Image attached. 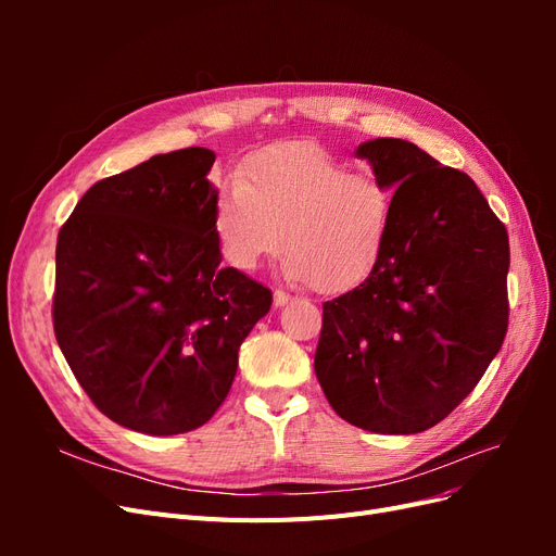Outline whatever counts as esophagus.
I'll return each instance as SVG.
<instances>
[{
  "label": "esophagus",
  "instance_id": "obj_1",
  "mask_svg": "<svg viewBox=\"0 0 556 556\" xmlns=\"http://www.w3.org/2000/svg\"><path fill=\"white\" fill-rule=\"evenodd\" d=\"M292 296L288 294V292H282V290H276L274 292V306L276 308H280V306H285V304H288V301H290Z\"/></svg>",
  "mask_w": 556,
  "mask_h": 556
}]
</instances>
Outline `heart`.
Here are the masks:
<instances>
[{
    "mask_svg": "<svg viewBox=\"0 0 556 556\" xmlns=\"http://www.w3.org/2000/svg\"><path fill=\"white\" fill-rule=\"evenodd\" d=\"M394 217L392 188L348 172L325 148L280 143L243 160L213 201V237L239 271L285 248L282 274L323 294H343L380 262Z\"/></svg>",
    "mask_w": 556,
    "mask_h": 556,
    "instance_id": "obj_1",
    "label": "heart"
}]
</instances>
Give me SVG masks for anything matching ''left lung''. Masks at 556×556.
I'll return each instance as SVG.
<instances>
[{
	"mask_svg": "<svg viewBox=\"0 0 556 556\" xmlns=\"http://www.w3.org/2000/svg\"><path fill=\"white\" fill-rule=\"evenodd\" d=\"M357 157L394 190L380 262L323 304L319 387L345 422L419 433L473 392L508 331V231L464 172L403 139Z\"/></svg>",
	"mask_w": 556,
	"mask_h": 556,
	"instance_id": "obj_1",
	"label": "left lung"
}]
</instances>
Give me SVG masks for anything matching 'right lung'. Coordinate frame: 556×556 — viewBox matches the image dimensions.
<instances>
[{"instance_id":"right-lung-1","label":"right lung","mask_w":556,"mask_h":556,"mask_svg":"<svg viewBox=\"0 0 556 556\" xmlns=\"http://www.w3.org/2000/svg\"><path fill=\"white\" fill-rule=\"evenodd\" d=\"M213 162L185 148L99 180L58 233V345L94 406L131 431L206 425L271 308V290L220 266Z\"/></svg>"}]
</instances>
